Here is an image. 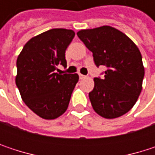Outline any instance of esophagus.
<instances>
[{"instance_id": "1", "label": "esophagus", "mask_w": 155, "mask_h": 155, "mask_svg": "<svg viewBox=\"0 0 155 155\" xmlns=\"http://www.w3.org/2000/svg\"><path fill=\"white\" fill-rule=\"evenodd\" d=\"M79 78H80L81 80H82V79L86 78V76H85V75H83V74H79Z\"/></svg>"}]
</instances>
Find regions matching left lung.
<instances>
[{"instance_id": "8db88e82", "label": "left lung", "mask_w": 155, "mask_h": 155, "mask_svg": "<svg viewBox=\"0 0 155 155\" xmlns=\"http://www.w3.org/2000/svg\"><path fill=\"white\" fill-rule=\"evenodd\" d=\"M77 36L92 52L95 64L107 67L104 77L94 78L89 93L92 108L105 118L121 117L134 107L142 91L144 68L138 47L109 26L82 29Z\"/></svg>"}]
</instances>
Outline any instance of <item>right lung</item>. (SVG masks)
Instances as JSON below:
<instances>
[{
	"label": "right lung",
	"instance_id": "right-lung-1",
	"mask_svg": "<svg viewBox=\"0 0 155 155\" xmlns=\"http://www.w3.org/2000/svg\"><path fill=\"white\" fill-rule=\"evenodd\" d=\"M74 31L53 28L24 46L17 59L16 85L22 101L44 119H54L68 108L78 82L77 74H58L57 65L66 67L65 50Z\"/></svg>",
	"mask_w": 155,
	"mask_h": 155
}]
</instances>
